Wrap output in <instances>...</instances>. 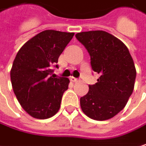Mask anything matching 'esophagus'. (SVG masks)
<instances>
[{
    "mask_svg": "<svg viewBox=\"0 0 146 146\" xmlns=\"http://www.w3.org/2000/svg\"><path fill=\"white\" fill-rule=\"evenodd\" d=\"M70 80L71 81H72V82H78V79H76V78H74V77H71L70 78Z\"/></svg>",
    "mask_w": 146,
    "mask_h": 146,
    "instance_id": "obj_1",
    "label": "esophagus"
}]
</instances>
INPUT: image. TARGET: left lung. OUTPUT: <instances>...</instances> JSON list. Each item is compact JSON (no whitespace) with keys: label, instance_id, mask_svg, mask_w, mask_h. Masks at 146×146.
<instances>
[{"label":"left lung","instance_id":"obj_1","mask_svg":"<svg viewBox=\"0 0 146 146\" xmlns=\"http://www.w3.org/2000/svg\"><path fill=\"white\" fill-rule=\"evenodd\" d=\"M87 49L94 72L100 74L88 93L80 98L82 111L96 121L109 120L126 106L136 79L133 60L127 46L104 31H90L75 35Z\"/></svg>","mask_w":146,"mask_h":146}]
</instances>
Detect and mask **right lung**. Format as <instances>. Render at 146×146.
Segmentation results:
<instances>
[{"label":"right lung","instance_id":"right-lung-1","mask_svg":"<svg viewBox=\"0 0 146 146\" xmlns=\"http://www.w3.org/2000/svg\"><path fill=\"white\" fill-rule=\"evenodd\" d=\"M74 35L46 30L27 41L17 53L10 72L12 86L19 103L31 116L48 119L60 110L70 81L49 75L52 66L58 67V58Z\"/></svg>","mask_w":146,"mask_h":146}]
</instances>
